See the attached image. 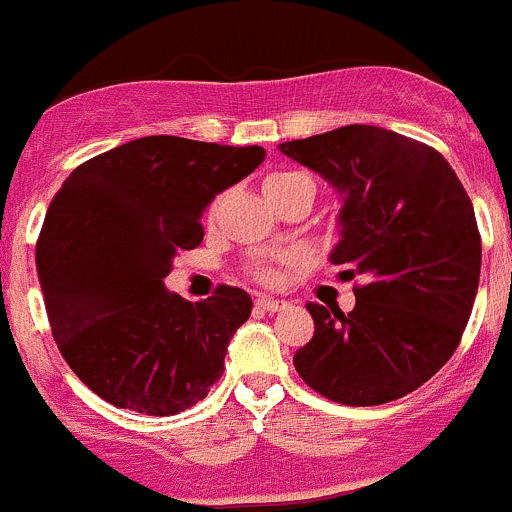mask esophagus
<instances>
[{"label": "esophagus", "mask_w": 512, "mask_h": 512, "mask_svg": "<svg viewBox=\"0 0 512 512\" xmlns=\"http://www.w3.org/2000/svg\"><path fill=\"white\" fill-rule=\"evenodd\" d=\"M256 306L261 308V311L276 313V311H283V308H286L288 303H286V301H281V298H268V296H258V298H256Z\"/></svg>", "instance_id": "esophagus-1"}]
</instances>
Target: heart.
<instances>
[{"label":"heart","instance_id":"b5f03b06","mask_svg":"<svg viewBox=\"0 0 512 512\" xmlns=\"http://www.w3.org/2000/svg\"><path fill=\"white\" fill-rule=\"evenodd\" d=\"M296 181H306V176L296 174V171H276V174L268 176L266 184H263V189H266V194H271V191L286 189V186L296 184ZM254 276L261 283H266V286H273V283H278L276 268H271V266H258L254 271Z\"/></svg>","mask_w":512,"mask_h":512}]
</instances>
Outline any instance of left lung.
Returning a JSON list of instances; mask_svg holds the SVG:
<instances>
[{
	"label": "left lung",
	"instance_id": "1",
	"mask_svg": "<svg viewBox=\"0 0 512 512\" xmlns=\"http://www.w3.org/2000/svg\"><path fill=\"white\" fill-rule=\"evenodd\" d=\"M278 149L341 194L343 278L363 276L356 306L308 303L316 331L293 356L328 401L381 406L433 378L458 348L480 278V234L443 154L416 139L351 124Z\"/></svg>",
	"mask_w": 512,
	"mask_h": 512
}]
</instances>
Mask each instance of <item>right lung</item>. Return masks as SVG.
I'll return each mask as SVG.
<instances>
[{"instance_id":"1","label":"right lung","mask_w":512,"mask_h":512,"mask_svg":"<svg viewBox=\"0 0 512 512\" xmlns=\"http://www.w3.org/2000/svg\"><path fill=\"white\" fill-rule=\"evenodd\" d=\"M263 156L261 146L144 136L84 161L57 191L37 241L44 306L64 361L106 403L176 416L221 378L251 296L219 286L191 303L164 278L204 239L206 206Z\"/></svg>"}]
</instances>
